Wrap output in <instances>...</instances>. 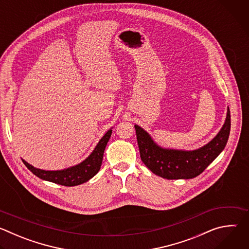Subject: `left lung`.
I'll list each match as a JSON object with an SVG mask.
<instances>
[{"instance_id":"obj_1","label":"left lung","mask_w":249,"mask_h":249,"mask_svg":"<svg viewBox=\"0 0 249 249\" xmlns=\"http://www.w3.org/2000/svg\"><path fill=\"white\" fill-rule=\"evenodd\" d=\"M135 130L141 160L151 171L166 179H190L202 173L225 149L231 131V112L228 108L226 122L219 134L195 151L162 149L145 130L138 125Z\"/></svg>"}]
</instances>
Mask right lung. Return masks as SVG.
I'll return each instance as SVG.
<instances>
[{
	"instance_id": "add662e5",
	"label": "right lung",
	"mask_w": 249,
	"mask_h": 249,
	"mask_svg": "<svg viewBox=\"0 0 249 249\" xmlns=\"http://www.w3.org/2000/svg\"><path fill=\"white\" fill-rule=\"evenodd\" d=\"M112 130H108L106 134L98 142L97 146L90 154V156L78 165L72 166L64 170H42L35 168L25 160H22L25 166L34 174L43 180H47L53 183H57L64 186H76L83 184L93 177L98 170L103 159V153L106 145H107Z\"/></svg>"
}]
</instances>
